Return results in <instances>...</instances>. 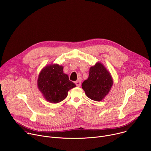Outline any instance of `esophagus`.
<instances>
[{"label": "esophagus", "mask_w": 151, "mask_h": 151, "mask_svg": "<svg viewBox=\"0 0 151 151\" xmlns=\"http://www.w3.org/2000/svg\"><path fill=\"white\" fill-rule=\"evenodd\" d=\"M75 84H76V85L77 86V87H80L81 85V82L79 81H77L75 82Z\"/></svg>", "instance_id": "34e87169"}]
</instances>
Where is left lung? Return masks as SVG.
<instances>
[{"mask_svg": "<svg viewBox=\"0 0 151 151\" xmlns=\"http://www.w3.org/2000/svg\"><path fill=\"white\" fill-rule=\"evenodd\" d=\"M113 82L110 72L102 63L97 62L90 68L89 76L82 83V88L88 98L100 101L109 93Z\"/></svg>", "mask_w": 151, "mask_h": 151, "instance_id": "obj_1", "label": "left lung"}]
</instances>
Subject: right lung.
Masks as SVG:
<instances>
[{
  "mask_svg": "<svg viewBox=\"0 0 151 151\" xmlns=\"http://www.w3.org/2000/svg\"><path fill=\"white\" fill-rule=\"evenodd\" d=\"M37 87L45 99L52 103H58L65 99L68 91L76 87L63 73V66L51 64L40 71L37 79Z\"/></svg>",
  "mask_w": 151,
  "mask_h": 151,
  "instance_id": "right-lung-1",
  "label": "right lung"
}]
</instances>
